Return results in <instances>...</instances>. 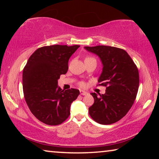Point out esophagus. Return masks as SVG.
I'll return each mask as SVG.
<instances>
[{
    "label": "esophagus",
    "instance_id": "34e87169",
    "mask_svg": "<svg viewBox=\"0 0 159 159\" xmlns=\"http://www.w3.org/2000/svg\"><path fill=\"white\" fill-rule=\"evenodd\" d=\"M80 93L81 95H87L88 94L87 92H85L84 90H80Z\"/></svg>",
    "mask_w": 159,
    "mask_h": 159
}]
</instances>
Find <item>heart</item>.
Returning <instances> with one entry per match:
<instances>
[{
    "label": "heart",
    "instance_id": "b5f03b06",
    "mask_svg": "<svg viewBox=\"0 0 159 159\" xmlns=\"http://www.w3.org/2000/svg\"><path fill=\"white\" fill-rule=\"evenodd\" d=\"M93 59H95V58L93 57H91V56H87V57H86L85 58V60H93ZM79 85H80V86H83V85H84V83H83V82H80V83H79Z\"/></svg>",
    "mask_w": 159,
    "mask_h": 159
}]
</instances>
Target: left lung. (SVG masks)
Segmentation results:
<instances>
[{"label": "left lung", "mask_w": 159, "mask_h": 159, "mask_svg": "<svg viewBox=\"0 0 159 159\" xmlns=\"http://www.w3.org/2000/svg\"><path fill=\"white\" fill-rule=\"evenodd\" d=\"M85 48L98 55L103 64L98 85L105 86L104 95L90 93L95 102L89 114L99 124L109 125L127 114L135 100L139 88L138 69L125 50L98 45Z\"/></svg>", "instance_id": "8db88e82"}]
</instances>
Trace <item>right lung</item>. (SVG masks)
<instances>
[{
  "instance_id": "1",
  "label": "right lung",
  "mask_w": 159,
  "mask_h": 159,
  "mask_svg": "<svg viewBox=\"0 0 159 159\" xmlns=\"http://www.w3.org/2000/svg\"><path fill=\"white\" fill-rule=\"evenodd\" d=\"M80 45H53L38 48L23 69L25 101L31 112L45 124L57 125L70 115L71 104L80 94L71 88L64 91L57 80L68 71V62Z\"/></svg>"
}]
</instances>
